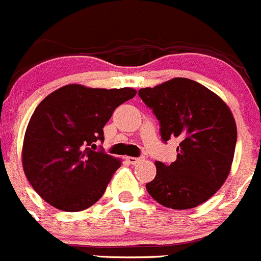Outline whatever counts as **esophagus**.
<instances>
[{
    "instance_id": "1",
    "label": "esophagus",
    "mask_w": 261,
    "mask_h": 261,
    "mask_svg": "<svg viewBox=\"0 0 261 261\" xmlns=\"http://www.w3.org/2000/svg\"><path fill=\"white\" fill-rule=\"evenodd\" d=\"M141 157H127V161L129 162L130 165H136V164H138L139 161H141Z\"/></svg>"
}]
</instances>
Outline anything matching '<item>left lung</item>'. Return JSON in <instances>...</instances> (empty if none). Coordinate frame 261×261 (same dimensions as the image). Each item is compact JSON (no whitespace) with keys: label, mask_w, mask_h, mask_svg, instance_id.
<instances>
[{"label":"left lung","mask_w":261,"mask_h":261,"mask_svg":"<svg viewBox=\"0 0 261 261\" xmlns=\"http://www.w3.org/2000/svg\"><path fill=\"white\" fill-rule=\"evenodd\" d=\"M138 95L159 120L162 142L180 141L176 161L156 162L157 174L146 184L147 192L172 210L202 204L229 174L237 141L232 113L215 92L181 77L141 89Z\"/></svg>","instance_id":"left-lung-1"}]
</instances>
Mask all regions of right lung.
<instances>
[{"label":"right lung","mask_w":261,"mask_h":261,"mask_svg":"<svg viewBox=\"0 0 261 261\" xmlns=\"http://www.w3.org/2000/svg\"><path fill=\"white\" fill-rule=\"evenodd\" d=\"M136 90L67 85L37 107L28 124L22 166L45 202L66 212L91 207L104 194L120 160L95 151L108 120Z\"/></svg>","instance_id":"1"}]
</instances>
